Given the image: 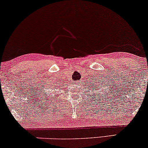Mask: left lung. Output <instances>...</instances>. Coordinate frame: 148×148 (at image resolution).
I'll list each match as a JSON object with an SVG mask.
<instances>
[{
	"label": "left lung",
	"instance_id": "8db88e82",
	"mask_svg": "<svg viewBox=\"0 0 148 148\" xmlns=\"http://www.w3.org/2000/svg\"><path fill=\"white\" fill-rule=\"evenodd\" d=\"M95 80V81L94 82V81ZM92 86H92V87L90 88V90H100L101 89V88L99 87V86H101V84H99V82H98V81L97 80H96V78L95 79V80H92ZM95 83H98V84L97 85H95ZM93 92V94L92 95V97L93 98H95V96H96V95H97L98 94H100L99 95V96H102V94H101V90H99V92H97V95H95V93L94 92V91H92ZM97 92H99V93H97Z\"/></svg>",
	"mask_w": 148,
	"mask_h": 148
}]
</instances>
